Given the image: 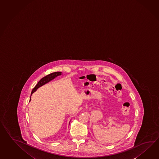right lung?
<instances>
[{
  "label": "right lung",
  "mask_w": 159,
  "mask_h": 159,
  "mask_svg": "<svg viewBox=\"0 0 159 159\" xmlns=\"http://www.w3.org/2000/svg\"><path fill=\"white\" fill-rule=\"evenodd\" d=\"M62 73L61 72H53V73H52V74L48 75H46L45 77L42 78V79L38 82V83L36 84L35 87L33 89L32 91V92H31L30 98L29 101H30V100H31V96H32V94L34 92H35L38 88L41 87V86L43 85L46 84V83H49L50 81H52V80L54 79H55V78H57V76H60V75H62ZM69 124H70V123H69Z\"/></svg>",
  "instance_id": "1"
}]
</instances>
